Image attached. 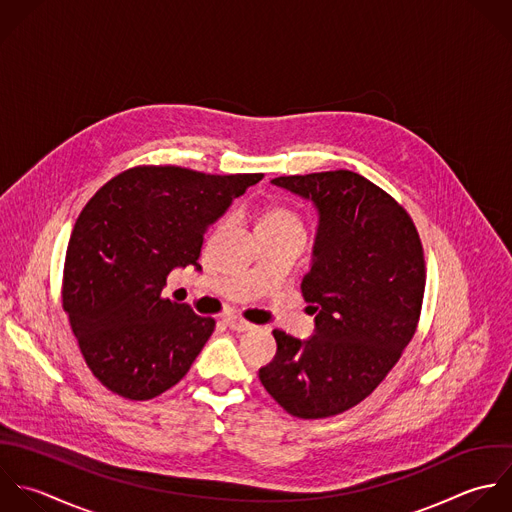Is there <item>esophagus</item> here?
<instances>
[{
  "label": "esophagus",
  "instance_id": "obj_1",
  "mask_svg": "<svg viewBox=\"0 0 512 512\" xmlns=\"http://www.w3.org/2000/svg\"><path fill=\"white\" fill-rule=\"evenodd\" d=\"M223 321H225V325H227L229 329H233V331H249V329L253 327L249 321H245V319H241V317H235V315L225 317Z\"/></svg>",
  "mask_w": 512,
  "mask_h": 512
}]
</instances>
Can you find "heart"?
Listing matches in <instances>:
<instances>
[{
    "label": "heart",
    "instance_id": "1",
    "mask_svg": "<svg viewBox=\"0 0 512 512\" xmlns=\"http://www.w3.org/2000/svg\"><path fill=\"white\" fill-rule=\"evenodd\" d=\"M259 229L271 231H303L301 217L285 205H267L259 219Z\"/></svg>",
    "mask_w": 512,
    "mask_h": 512
}]
</instances>
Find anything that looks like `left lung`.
I'll list each match as a JSON object with an SVG mask.
<instances>
[{
  "label": "left lung",
  "mask_w": 512,
  "mask_h": 512,
  "mask_svg": "<svg viewBox=\"0 0 512 512\" xmlns=\"http://www.w3.org/2000/svg\"><path fill=\"white\" fill-rule=\"evenodd\" d=\"M271 183L319 209L313 263L301 283L317 329L309 341L275 329L277 355L259 379L289 415L335 417L367 399L415 337L427 283L423 243L407 209L355 171Z\"/></svg>",
  "instance_id": "obj_1"
}]
</instances>
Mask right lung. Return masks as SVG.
Listing matches in <instances>:
<instances>
[{
  "label": "right lung",
  "instance_id": "obj_1",
  "mask_svg": "<svg viewBox=\"0 0 512 512\" xmlns=\"http://www.w3.org/2000/svg\"><path fill=\"white\" fill-rule=\"evenodd\" d=\"M261 179L137 165L87 201L67 245L61 299L89 371L111 393L149 401L187 375L215 319L165 299L167 275L199 269L211 223Z\"/></svg>",
  "mask_w": 512,
  "mask_h": 512
}]
</instances>
